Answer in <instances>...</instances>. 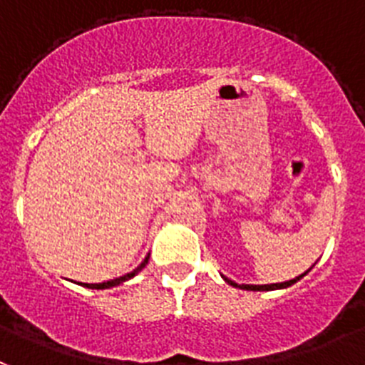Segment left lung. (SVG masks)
<instances>
[{
  "label": "left lung",
  "instance_id": "left-lung-1",
  "mask_svg": "<svg viewBox=\"0 0 365 365\" xmlns=\"http://www.w3.org/2000/svg\"><path fill=\"white\" fill-rule=\"evenodd\" d=\"M312 269V267H310ZM310 269L304 272V274H308L310 272ZM304 274H301V277H295L293 280H287V282H280V284H265V286H254V284H235L234 280H230V278L222 277L225 278V282H228L230 286H234V287H241V289H247V292H271V289H284V287H289L293 286L297 280H301Z\"/></svg>",
  "mask_w": 365,
  "mask_h": 365
}]
</instances>
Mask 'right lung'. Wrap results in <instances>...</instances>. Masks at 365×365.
Instances as JSON below:
<instances>
[{
    "label": "right lung",
    "mask_w": 365,
    "mask_h": 365,
    "mask_svg": "<svg viewBox=\"0 0 365 365\" xmlns=\"http://www.w3.org/2000/svg\"><path fill=\"white\" fill-rule=\"evenodd\" d=\"M148 258L150 256H146L145 259H143V263H140L139 267L133 269L131 272H128V274H124V277L120 278H115V280H107V282H102V284H81V282H78L79 286H83V287H88V289H106V287H115L118 286V284H122V282L125 280H130V278H133L139 271H143V269L146 267V263H148Z\"/></svg>",
    "instance_id": "right-lung-1"
}]
</instances>
